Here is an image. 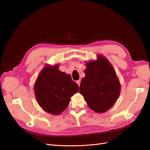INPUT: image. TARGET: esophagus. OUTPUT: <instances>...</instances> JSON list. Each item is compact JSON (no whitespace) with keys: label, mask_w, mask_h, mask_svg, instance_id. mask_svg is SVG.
I'll return each mask as SVG.
<instances>
[{"label":"esophagus","mask_w":150,"mask_h":150,"mask_svg":"<svg viewBox=\"0 0 150 150\" xmlns=\"http://www.w3.org/2000/svg\"><path fill=\"white\" fill-rule=\"evenodd\" d=\"M76 83L78 84V85L79 86V87L80 84H81V81H80V80H78V81H76Z\"/></svg>","instance_id":"esophagus-1"}]
</instances>
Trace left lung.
Masks as SVG:
<instances>
[{
    "mask_svg": "<svg viewBox=\"0 0 150 150\" xmlns=\"http://www.w3.org/2000/svg\"><path fill=\"white\" fill-rule=\"evenodd\" d=\"M85 77L80 84L79 93L94 111L103 113L114 105L121 90L120 81L114 68L106 58L86 63Z\"/></svg>",
    "mask_w": 150,
    "mask_h": 150,
    "instance_id": "obj_1",
    "label": "left lung"
}]
</instances>
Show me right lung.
I'll use <instances>...</instances> for the list:
<instances>
[{
	"instance_id": "1",
	"label": "right lung",
	"mask_w": 150,
	"mask_h": 150,
	"mask_svg": "<svg viewBox=\"0 0 150 150\" xmlns=\"http://www.w3.org/2000/svg\"><path fill=\"white\" fill-rule=\"evenodd\" d=\"M34 89L39 106L49 114L57 115L67 108L71 97L78 92L79 86L71 75L59 70L57 64L43 68Z\"/></svg>"
}]
</instances>
